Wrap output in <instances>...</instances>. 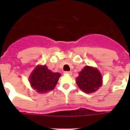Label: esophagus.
<instances>
[{
    "mask_svg": "<svg viewBox=\"0 0 130 130\" xmlns=\"http://www.w3.org/2000/svg\"><path fill=\"white\" fill-rule=\"evenodd\" d=\"M65 74H71L72 72H65Z\"/></svg>",
    "mask_w": 130,
    "mask_h": 130,
    "instance_id": "obj_1",
    "label": "esophagus"
}]
</instances>
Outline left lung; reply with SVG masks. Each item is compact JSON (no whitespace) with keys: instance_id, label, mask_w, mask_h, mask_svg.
<instances>
[{"instance_id":"1","label":"left lung","mask_w":130,"mask_h":130,"mask_svg":"<svg viewBox=\"0 0 130 130\" xmlns=\"http://www.w3.org/2000/svg\"><path fill=\"white\" fill-rule=\"evenodd\" d=\"M76 79L79 88L86 93L95 92L102 85V79L100 71L97 68L90 66H85Z\"/></svg>"}]
</instances>
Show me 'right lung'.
<instances>
[{
  "label": "right lung",
  "mask_w": 130,
  "mask_h": 130,
  "mask_svg": "<svg viewBox=\"0 0 130 130\" xmlns=\"http://www.w3.org/2000/svg\"><path fill=\"white\" fill-rule=\"evenodd\" d=\"M60 76L58 72L49 70L46 65H37L30 74L29 82L37 92L45 93L54 89Z\"/></svg>",
  "instance_id": "1"
}]
</instances>
